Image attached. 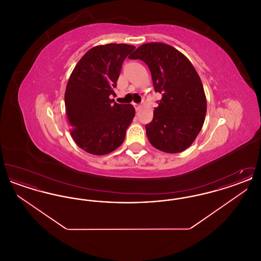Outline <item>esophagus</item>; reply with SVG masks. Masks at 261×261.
Instances as JSON below:
<instances>
[{
  "label": "esophagus",
  "instance_id": "34e87169",
  "mask_svg": "<svg viewBox=\"0 0 261 261\" xmlns=\"http://www.w3.org/2000/svg\"><path fill=\"white\" fill-rule=\"evenodd\" d=\"M134 107H135V110H136L137 112L142 109V106H141V105H138V103H135Z\"/></svg>",
  "mask_w": 261,
  "mask_h": 261
}]
</instances>
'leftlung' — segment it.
Returning a JSON list of instances; mask_svg holds the SVG:
<instances>
[{
  "label": "left lung",
  "mask_w": 261,
  "mask_h": 261,
  "mask_svg": "<svg viewBox=\"0 0 261 261\" xmlns=\"http://www.w3.org/2000/svg\"><path fill=\"white\" fill-rule=\"evenodd\" d=\"M130 60L149 66L154 91L162 99L146 125L149 143L164 152L188 149L199 135L206 114V98L199 74L181 51L164 43H146Z\"/></svg>",
  "instance_id": "1"
}]
</instances>
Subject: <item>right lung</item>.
I'll return each mask as SVG.
<instances>
[{"instance_id":"obj_1","label":"right lung","mask_w":261,"mask_h":261,"mask_svg":"<svg viewBox=\"0 0 261 261\" xmlns=\"http://www.w3.org/2000/svg\"><path fill=\"white\" fill-rule=\"evenodd\" d=\"M135 46L107 44L88 50L75 65L65 94V113L70 134L80 149L95 155L108 154L124 141L135 109L110 97L126 57Z\"/></svg>"}]
</instances>
